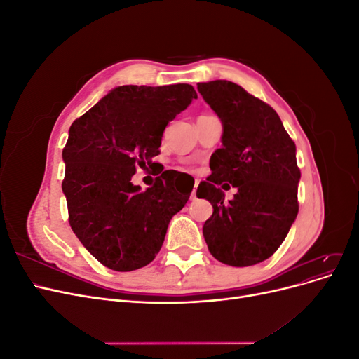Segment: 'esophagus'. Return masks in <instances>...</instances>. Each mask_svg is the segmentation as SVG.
<instances>
[{
  "label": "esophagus",
  "instance_id": "esophagus-1",
  "mask_svg": "<svg viewBox=\"0 0 359 359\" xmlns=\"http://www.w3.org/2000/svg\"><path fill=\"white\" fill-rule=\"evenodd\" d=\"M198 186H199V181L196 180L194 181V187H193V191H191V194H190V198L194 201L196 199V190H198Z\"/></svg>",
  "mask_w": 359,
  "mask_h": 359
}]
</instances>
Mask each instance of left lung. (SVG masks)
Wrapping results in <instances>:
<instances>
[{"label": "left lung", "instance_id": "left-lung-1", "mask_svg": "<svg viewBox=\"0 0 359 359\" xmlns=\"http://www.w3.org/2000/svg\"><path fill=\"white\" fill-rule=\"evenodd\" d=\"M198 90L223 124L212 173L198 187L214 208L203 238L220 262L252 266L276 253L298 215L297 147L273 107L243 86L211 81ZM222 182L238 189L229 203Z\"/></svg>", "mask_w": 359, "mask_h": 359}]
</instances>
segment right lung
I'll use <instances>...</instances> for the list:
<instances>
[{"label": "right lung", "mask_w": 359, "mask_h": 359, "mask_svg": "<svg viewBox=\"0 0 359 359\" xmlns=\"http://www.w3.org/2000/svg\"><path fill=\"white\" fill-rule=\"evenodd\" d=\"M198 99L189 83L123 85L70 126L62 149V191L69 223L104 266L135 271L153 262L169 222L187 203L172 173L145 191L133 186L136 168H153L169 121ZM193 189V187H191Z\"/></svg>", "instance_id": "right-lung-1"}]
</instances>
